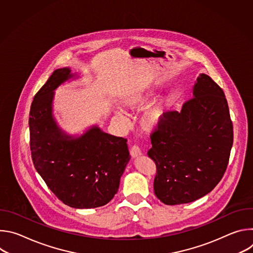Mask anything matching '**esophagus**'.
<instances>
[{
	"label": "esophagus",
	"mask_w": 253,
	"mask_h": 253,
	"mask_svg": "<svg viewBox=\"0 0 253 253\" xmlns=\"http://www.w3.org/2000/svg\"><path fill=\"white\" fill-rule=\"evenodd\" d=\"M130 154L132 157H137V156H140L142 154L141 152V149L138 145H133L130 149Z\"/></svg>",
	"instance_id": "34e87169"
}]
</instances>
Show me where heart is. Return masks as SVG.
Instances as JSON below:
<instances>
[{
  "label": "heart",
  "instance_id": "obj_1",
  "mask_svg": "<svg viewBox=\"0 0 253 253\" xmlns=\"http://www.w3.org/2000/svg\"><path fill=\"white\" fill-rule=\"evenodd\" d=\"M151 97H152V93L148 91L136 93L124 99L123 103L126 107L130 108V109H133V110L141 109V108L145 107L150 102ZM168 104H169L168 98L164 97L159 101L153 103L149 108H147L141 117L142 127L147 131H153L157 129L165 117ZM117 114L122 117L125 116V113L121 109L117 110Z\"/></svg>",
  "mask_w": 253,
  "mask_h": 253
}]
</instances>
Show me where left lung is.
<instances>
[{
  "instance_id": "8db88e82",
  "label": "left lung",
  "mask_w": 253,
  "mask_h": 253,
  "mask_svg": "<svg viewBox=\"0 0 253 253\" xmlns=\"http://www.w3.org/2000/svg\"><path fill=\"white\" fill-rule=\"evenodd\" d=\"M148 156L156 164L154 193L167 205L189 203L222 179L233 143V125L223 90L201 74L193 97L180 112H167L151 135Z\"/></svg>"
}]
</instances>
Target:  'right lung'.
<instances>
[{"label": "right lung", "mask_w": 253, "mask_h": 253, "mask_svg": "<svg viewBox=\"0 0 253 253\" xmlns=\"http://www.w3.org/2000/svg\"><path fill=\"white\" fill-rule=\"evenodd\" d=\"M73 77L69 68L57 69L35 95L31 105L30 148L34 166L50 190L73 208H96L117 193L130 159L127 139L97 126L72 138L57 126L52 114L54 90Z\"/></svg>", "instance_id": "add662e5"}]
</instances>
